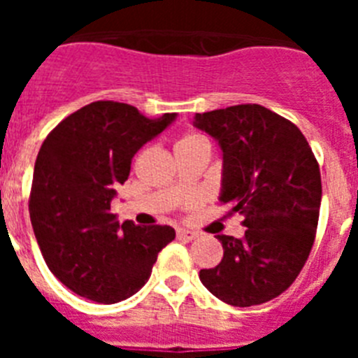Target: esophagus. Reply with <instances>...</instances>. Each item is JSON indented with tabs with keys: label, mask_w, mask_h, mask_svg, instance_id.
<instances>
[{
	"label": "esophagus",
	"mask_w": 358,
	"mask_h": 358,
	"mask_svg": "<svg viewBox=\"0 0 358 358\" xmlns=\"http://www.w3.org/2000/svg\"><path fill=\"white\" fill-rule=\"evenodd\" d=\"M177 236H179V238H185V240H194V238H197L199 233L197 231H192V229H177Z\"/></svg>",
	"instance_id": "1"
}]
</instances>
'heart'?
I'll use <instances>...</instances> for the list:
<instances>
[{
    "instance_id": "b5f03b06",
    "label": "heart",
    "mask_w": 358,
    "mask_h": 358,
    "mask_svg": "<svg viewBox=\"0 0 358 358\" xmlns=\"http://www.w3.org/2000/svg\"><path fill=\"white\" fill-rule=\"evenodd\" d=\"M186 143H208V141L204 140L202 136L188 134V136H185V138H182V140L179 141V143H177V145H186Z\"/></svg>"
}]
</instances>
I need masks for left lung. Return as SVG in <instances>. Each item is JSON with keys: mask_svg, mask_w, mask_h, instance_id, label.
<instances>
[{"mask_svg": "<svg viewBox=\"0 0 358 358\" xmlns=\"http://www.w3.org/2000/svg\"><path fill=\"white\" fill-rule=\"evenodd\" d=\"M222 152L218 201L245 217L242 238L217 235L220 264L199 273L220 301L252 306L292 285L314 245L321 172L301 131L258 103L195 115Z\"/></svg>", "mask_w": 358, "mask_h": 358, "instance_id": "obj_1", "label": "left lung"}]
</instances>
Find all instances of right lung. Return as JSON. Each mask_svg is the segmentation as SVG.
Returning <instances> with one entry per match:
<instances>
[{"label": "right lung", "mask_w": 358, "mask_h": 358, "mask_svg": "<svg viewBox=\"0 0 358 358\" xmlns=\"http://www.w3.org/2000/svg\"><path fill=\"white\" fill-rule=\"evenodd\" d=\"M176 118H147L129 103L102 100L62 120L41 145L28 202L31 227L50 271L78 296L103 305L134 296L176 238L170 226L120 224L110 213L136 152Z\"/></svg>", "instance_id": "1"}]
</instances>
